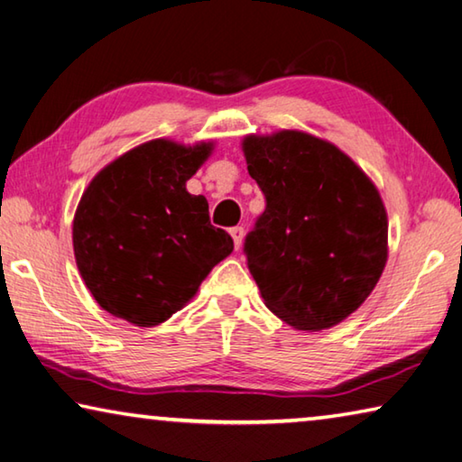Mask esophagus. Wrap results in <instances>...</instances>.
<instances>
[{"mask_svg":"<svg viewBox=\"0 0 462 462\" xmlns=\"http://www.w3.org/2000/svg\"><path fill=\"white\" fill-rule=\"evenodd\" d=\"M244 236H245L244 226H233V229H231V237H233V241H236V249L241 247V241H244Z\"/></svg>","mask_w":462,"mask_h":462,"instance_id":"esophagus-1","label":"esophagus"}]
</instances>
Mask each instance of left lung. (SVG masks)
I'll use <instances>...</instances> for the list:
<instances>
[{"mask_svg":"<svg viewBox=\"0 0 462 462\" xmlns=\"http://www.w3.org/2000/svg\"><path fill=\"white\" fill-rule=\"evenodd\" d=\"M241 147L266 199L244 245L263 302L294 329L334 328L366 300L387 263L379 190L313 134H247Z\"/></svg>","mask_w":462,"mask_h":462,"instance_id":"1","label":"left lung"}]
</instances>
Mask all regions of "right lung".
I'll list each match as a JSON object with an SVG mask.
<instances>
[{"mask_svg":"<svg viewBox=\"0 0 462 462\" xmlns=\"http://www.w3.org/2000/svg\"><path fill=\"white\" fill-rule=\"evenodd\" d=\"M213 143L153 139L96 173L73 217V254L104 311L139 328L168 321L233 252L208 202L186 190Z\"/></svg>","mask_w":462,"mask_h":462,"instance_id":"obj_1","label":"right lung"}]
</instances>
